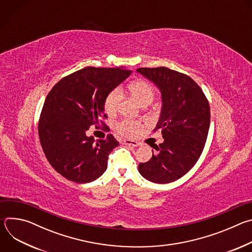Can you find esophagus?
<instances>
[{
    "label": "esophagus",
    "mask_w": 252,
    "mask_h": 252,
    "mask_svg": "<svg viewBox=\"0 0 252 252\" xmlns=\"http://www.w3.org/2000/svg\"><path fill=\"white\" fill-rule=\"evenodd\" d=\"M124 143H125V145L128 146V147H133V148L139 146V143H138L137 141L131 140V139H125V140H124Z\"/></svg>",
    "instance_id": "1"
}]
</instances>
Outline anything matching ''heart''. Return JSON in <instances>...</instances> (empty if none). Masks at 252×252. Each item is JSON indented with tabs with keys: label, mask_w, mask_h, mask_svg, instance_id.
Wrapping results in <instances>:
<instances>
[{
	"label": "heart",
	"mask_w": 252,
	"mask_h": 252,
	"mask_svg": "<svg viewBox=\"0 0 252 252\" xmlns=\"http://www.w3.org/2000/svg\"><path fill=\"white\" fill-rule=\"evenodd\" d=\"M128 90L132 96L141 104L142 106H146L150 104L155 97V91L152 85L146 81H135L129 84ZM123 99V90L120 87L113 89L109 94H106L103 107L106 114L114 115L121 104ZM140 124L136 121L129 120V119H123L116 123L115 128L118 132L127 136H134L140 130Z\"/></svg>",
	"instance_id": "b5f03b06"
}]
</instances>
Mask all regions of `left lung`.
Masks as SVG:
<instances>
[{"instance_id":"obj_1","label":"left lung","mask_w":252,"mask_h":252,"mask_svg":"<svg viewBox=\"0 0 252 252\" xmlns=\"http://www.w3.org/2000/svg\"><path fill=\"white\" fill-rule=\"evenodd\" d=\"M161 94V112L154 130L163 142L152 158L138 164L139 173L155 184H169L184 176L198 160L207 138L210 109L198 85L189 76L165 66L139 67Z\"/></svg>"}]
</instances>
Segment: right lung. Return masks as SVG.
<instances>
[{"label":"right lung","mask_w":252,"mask_h":252,"mask_svg":"<svg viewBox=\"0 0 252 252\" xmlns=\"http://www.w3.org/2000/svg\"><path fill=\"white\" fill-rule=\"evenodd\" d=\"M130 74L125 67L87 66L62 79L47 95L39 121L40 142L50 164L68 181L92 183L106 170L119 142L113 134L94 141L87 130L106 119V94Z\"/></svg>","instance_id":"add662e5"}]
</instances>
